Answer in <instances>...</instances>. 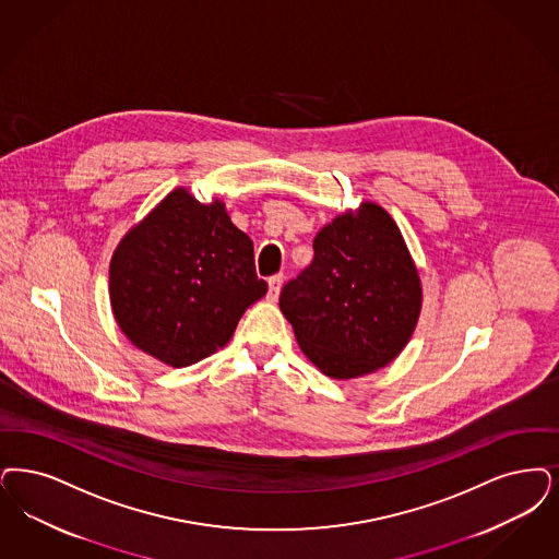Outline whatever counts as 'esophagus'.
I'll return each mask as SVG.
<instances>
[{
  "label": "esophagus",
  "mask_w": 559,
  "mask_h": 559,
  "mask_svg": "<svg viewBox=\"0 0 559 559\" xmlns=\"http://www.w3.org/2000/svg\"><path fill=\"white\" fill-rule=\"evenodd\" d=\"M281 287H283V274H274V276H270L269 278V299H276L278 297V293H281Z\"/></svg>",
  "instance_id": "esophagus-1"
}]
</instances>
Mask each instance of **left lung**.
Masks as SVG:
<instances>
[{
  "instance_id": "obj_1",
  "label": "left lung",
  "mask_w": 559,
  "mask_h": 559,
  "mask_svg": "<svg viewBox=\"0 0 559 559\" xmlns=\"http://www.w3.org/2000/svg\"><path fill=\"white\" fill-rule=\"evenodd\" d=\"M301 352L333 379L386 366L416 329L423 287L393 218L364 203L313 239L312 264L281 290Z\"/></svg>"
}]
</instances>
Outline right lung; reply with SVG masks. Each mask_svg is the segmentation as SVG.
Segmentation results:
<instances>
[{
	"instance_id": "add662e5",
	"label": "right lung",
	"mask_w": 559,
	"mask_h": 559,
	"mask_svg": "<svg viewBox=\"0 0 559 559\" xmlns=\"http://www.w3.org/2000/svg\"><path fill=\"white\" fill-rule=\"evenodd\" d=\"M253 243L224 203L173 191L120 241L110 262V299L122 333L175 368L224 347L247 308L264 297Z\"/></svg>"
}]
</instances>
